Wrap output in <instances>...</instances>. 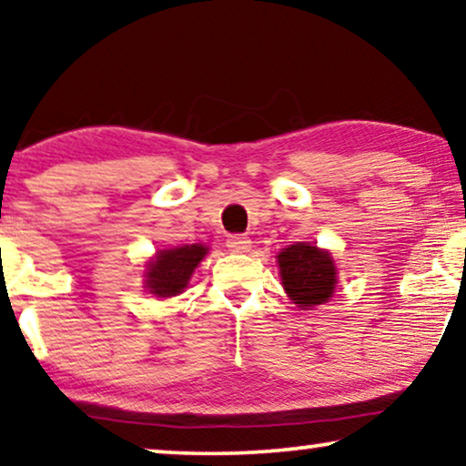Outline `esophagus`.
Instances as JSON below:
<instances>
[{
    "label": "esophagus",
    "mask_w": 466,
    "mask_h": 466,
    "mask_svg": "<svg viewBox=\"0 0 466 466\" xmlns=\"http://www.w3.org/2000/svg\"><path fill=\"white\" fill-rule=\"evenodd\" d=\"M252 241L246 238V235H228L227 238V248L231 252H238V254H244L250 250Z\"/></svg>",
    "instance_id": "obj_1"
}]
</instances>
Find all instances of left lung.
<instances>
[{"mask_svg":"<svg viewBox=\"0 0 466 466\" xmlns=\"http://www.w3.org/2000/svg\"><path fill=\"white\" fill-rule=\"evenodd\" d=\"M284 290L299 308L329 301L335 292V265L329 252L309 244H292L278 254Z\"/></svg>","mask_w":466,"mask_h":466,"instance_id":"left-lung-1","label":"left lung"}]
</instances>
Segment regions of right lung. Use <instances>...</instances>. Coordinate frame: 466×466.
Segmentation results:
<instances>
[{
    "mask_svg": "<svg viewBox=\"0 0 466 466\" xmlns=\"http://www.w3.org/2000/svg\"><path fill=\"white\" fill-rule=\"evenodd\" d=\"M208 248L199 244L174 248V250L158 252L157 260L148 265V289L157 297H174L187 289L190 273L206 257Z\"/></svg>",
    "mask_w": 466,
    "mask_h": 466,
    "instance_id": "obj_1",
    "label": "right lung"
}]
</instances>
